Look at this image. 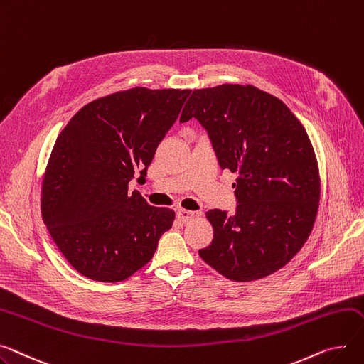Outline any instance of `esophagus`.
Segmentation results:
<instances>
[{
  "instance_id": "esophagus-1",
  "label": "esophagus",
  "mask_w": 364,
  "mask_h": 364,
  "mask_svg": "<svg viewBox=\"0 0 364 364\" xmlns=\"http://www.w3.org/2000/svg\"><path fill=\"white\" fill-rule=\"evenodd\" d=\"M195 216H196L195 212L187 210V209H178V210H177V218H178V220H180L183 224L190 223Z\"/></svg>"
}]
</instances>
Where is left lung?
Listing matches in <instances>:
<instances>
[{
    "label": "left lung",
    "instance_id": "left-lung-1",
    "mask_svg": "<svg viewBox=\"0 0 364 364\" xmlns=\"http://www.w3.org/2000/svg\"><path fill=\"white\" fill-rule=\"evenodd\" d=\"M191 117L206 129L220 166L238 174L235 212H206L213 238L199 256L235 282L279 271L304 246L321 200L318 159L303 124L252 85L196 89L180 121Z\"/></svg>",
    "mask_w": 364,
    "mask_h": 364
}]
</instances>
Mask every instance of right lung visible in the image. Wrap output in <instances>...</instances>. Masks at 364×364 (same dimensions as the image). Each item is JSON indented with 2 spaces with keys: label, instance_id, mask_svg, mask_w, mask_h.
Here are the masks:
<instances>
[{
  "label": "right lung",
  "instance_id": "obj_1",
  "mask_svg": "<svg viewBox=\"0 0 364 364\" xmlns=\"http://www.w3.org/2000/svg\"><path fill=\"white\" fill-rule=\"evenodd\" d=\"M188 89L132 87L80 108L58 134L41 190L42 220L83 277L124 281L149 263L176 213L129 193L146 176Z\"/></svg>",
  "mask_w": 364,
  "mask_h": 364
}]
</instances>
